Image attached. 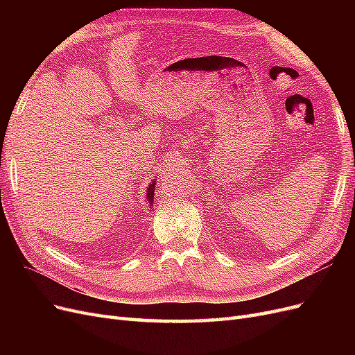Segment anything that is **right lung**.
I'll return each instance as SVG.
<instances>
[{"label": "right lung", "mask_w": 355, "mask_h": 355, "mask_svg": "<svg viewBox=\"0 0 355 355\" xmlns=\"http://www.w3.org/2000/svg\"><path fill=\"white\" fill-rule=\"evenodd\" d=\"M153 197H154V184H151V185H149V188H148V200L151 201Z\"/></svg>", "instance_id": "right-lung-1"}]
</instances>
